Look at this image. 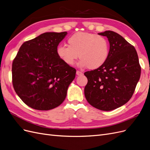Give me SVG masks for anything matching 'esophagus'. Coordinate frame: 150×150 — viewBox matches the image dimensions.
I'll use <instances>...</instances> for the list:
<instances>
[{
  "label": "esophagus",
  "instance_id": "1",
  "mask_svg": "<svg viewBox=\"0 0 150 150\" xmlns=\"http://www.w3.org/2000/svg\"><path fill=\"white\" fill-rule=\"evenodd\" d=\"M76 74L78 75V76H81V75H83V73L81 71H76Z\"/></svg>",
  "mask_w": 150,
  "mask_h": 150
}]
</instances>
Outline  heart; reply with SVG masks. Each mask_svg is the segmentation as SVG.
Here are the masks:
<instances>
[{"mask_svg":"<svg viewBox=\"0 0 150 150\" xmlns=\"http://www.w3.org/2000/svg\"><path fill=\"white\" fill-rule=\"evenodd\" d=\"M68 46L59 45L56 49L59 58L67 66H73L79 57L81 67L96 69L105 63L110 55L107 39L96 34L79 32L67 39Z\"/></svg>","mask_w":150,"mask_h":150,"instance_id":"obj_1","label":"heart"}]
</instances>
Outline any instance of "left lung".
<instances>
[{"label": "left lung", "mask_w": 150, "mask_h": 150, "mask_svg": "<svg viewBox=\"0 0 150 150\" xmlns=\"http://www.w3.org/2000/svg\"><path fill=\"white\" fill-rule=\"evenodd\" d=\"M98 34L108 38L110 55L102 66L84 72L88 78L84 95L91 105L108 111L124 105L132 97L141 66L135 48L121 35L111 30Z\"/></svg>", "instance_id": "obj_1"}]
</instances>
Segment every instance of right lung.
I'll list each match as a JSON object with an SVG mask.
<instances>
[{"label":"right lung","instance_id":"right-lung-1","mask_svg":"<svg viewBox=\"0 0 150 150\" xmlns=\"http://www.w3.org/2000/svg\"><path fill=\"white\" fill-rule=\"evenodd\" d=\"M67 32L45 33L22 44L12 62V84L28 106L47 111L64 101L76 71L57 55Z\"/></svg>","mask_w":150,"mask_h":150}]
</instances>
